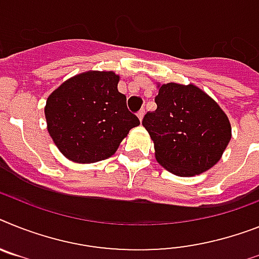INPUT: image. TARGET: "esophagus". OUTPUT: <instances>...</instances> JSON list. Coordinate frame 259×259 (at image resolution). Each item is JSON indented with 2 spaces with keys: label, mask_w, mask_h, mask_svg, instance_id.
Returning a JSON list of instances; mask_svg holds the SVG:
<instances>
[{
  "label": "esophagus",
  "mask_w": 259,
  "mask_h": 259,
  "mask_svg": "<svg viewBox=\"0 0 259 259\" xmlns=\"http://www.w3.org/2000/svg\"><path fill=\"white\" fill-rule=\"evenodd\" d=\"M137 116H138V118H140V121H142L143 116H145V109H141L140 112L137 113Z\"/></svg>",
  "instance_id": "obj_1"
}]
</instances>
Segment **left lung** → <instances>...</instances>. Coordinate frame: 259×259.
I'll return each mask as SVG.
<instances>
[{
    "mask_svg": "<svg viewBox=\"0 0 259 259\" xmlns=\"http://www.w3.org/2000/svg\"><path fill=\"white\" fill-rule=\"evenodd\" d=\"M155 103L142 125L154 141L159 164L179 177H193L220 160L232 129L214 100L192 84L168 82L159 87Z\"/></svg>",
    "mask_w": 259,
    "mask_h": 259,
    "instance_id": "left-lung-1",
    "label": "left lung"
}]
</instances>
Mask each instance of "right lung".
<instances>
[{
	"label": "right lung",
	"instance_id": "obj_1",
	"mask_svg": "<svg viewBox=\"0 0 259 259\" xmlns=\"http://www.w3.org/2000/svg\"><path fill=\"white\" fill-rule=\"evenodd\" d=\"M114 72L80 73L50 95L45 108L47 129L68 159L93 163L112 156L140 119L126 106Z\"/></svg>",
	"mask_w": 259,
	"mask_h": 259
}]
</instances>
